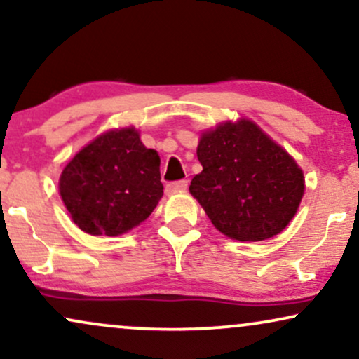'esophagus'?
I'll return each instance as SVG.
<instances>
[{
    "label": "esophagus",
    "mask_w": 359,
    "mask_h": 359,
    "mask_svg": "<svg viewBox=\"0 0 359 359\" xmlns=\"http://www.w3.org/2000/svg\"><path fill=\"white\" fill-rule=\"evenodd\" d=\"M187 185H189L187 180H177V182H168L165 185V192L167 194H175V192L185 191V189H187Z\"/></svg>",
    "instance_id": "34e87169"
}]
</instances>
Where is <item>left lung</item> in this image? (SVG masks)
Listing matches in <instances>:
<instances>
[{"label": "left lung", "mask_w": 359, "mask_h": 359, "mask_svg": "<svg viewBox=\"0 0 359 359\" xmlns=\"http://www.w3.org/2000/svg\"><path fill=\"white\" fill-rule=\"evenodd\" d=\"M202 172L189 191L215 229L236 241H264L294 217L303 170L250 120L205 132L197 147Z\"/></svg>", "instance_id": "8db88e82"}]
</instances>
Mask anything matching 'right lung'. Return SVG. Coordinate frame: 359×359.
<instances>
[{
	"label": "right lung",
	"instance_id": "right-lung-1",
	"mask_svg": "<svg viewBox=\"0 0 359 359\" xmlns=\"http://www.w3.org/2000/svg\"><path fill=\"white\" fill-rule=\"evenodd\" d=\"M60 196L86 234L120 236L145 221L163 196L161 157L133 127L110 130L63 168Z\"/></svg>",
	"mask_w": 359,
	"mask_h": 359
}]
</instances>
